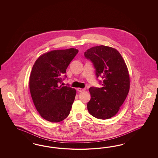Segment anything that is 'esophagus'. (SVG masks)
Wrapping results in <instances>:
<instances>
[{"label": "esophagus", "mask_w": 158, "mask_h": 158, "mask_svg": "<svg viewBox=\"0 0 158 158\" xmlns=\"http://www.w3.org/2000/svg\"><path fill=\"white\" fill-rule=\"evenodd\" d=\"M77 90L79 91V92H81V91H85V89H81V88H77Z\"/></svg>", "instance_id": "34e87169"}]
</instances>
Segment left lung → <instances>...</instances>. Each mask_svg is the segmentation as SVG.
I'll list each match as a JSON object with an SVG mask.
<instances>
[{
  "label": "left lung",
  "mask_w": 158,
  "mask_h": 158,
  "mask_svg": "<svg viewBox=\"0 0 158 158\" xmlns=\"http://www.w3.org/2000/svg\"><path fill=\"white\" fill-rule=\"evenodd\" d=\"M85 57L93 64L96 77L103 79L100 81L102 87L89 89L91 99L87 105L88 111L97 119H110L118 113L129 91L126 63L117 50L103 45L87 50Z\"/></svg>",
  "instance_id": "1"
}]
</instances>
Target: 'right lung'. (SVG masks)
<instances>
[{"mask_svg":"<svg viewBox=\"0 0 158 158\" xmlns=\"http://www.w3.org/2000/svg\"><path fill=\"white\" fill-rule=\"evenodd\" d=\"M78 52L71 48L44 53L32 67L29 77L31 95L36 110L48 121L61 122L70 113L77 91L69 85H59L67 77L66 69Z\"/></svg>","mask_w":158,"mask_h":158,"instance_id":"add662e5","label":"right lung"}]
</instances>
